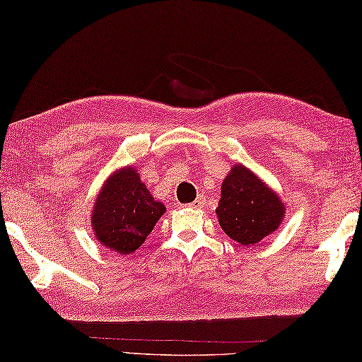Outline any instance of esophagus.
Instances as JSON below:
<instances>
[{"label":"esophagus","mask_w":362,"mask_h":362,"mask_svg":"<svg viewBox=\"0 0 362 362\" xmlns=\"http://www.w3.org/2000/svg\"><path fill=\"white\" fill-rule=\"evenodd\" d=\"M204 205H205V197H204V195H200V197H197V200L192 202V204L189 205V206H192V208H202Z\"/></svg>","instance_id":"obj_1"}]
</instances>
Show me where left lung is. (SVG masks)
Listing matches in <instances>:
<instances>
[{"label":"left lung","mask_w":362,"mask_h":362,"mask_svg":"<svg viewBox=\"0 0 362 362\" xmlns=\"http://www.w3.org/2000/svg\"><path fill=\"white\" fill-rule=\"evenodd\" d=\"M216 214L227 235L248 246L259 243L278 229L284 208L278 195L255 173L243 165H235L221 187Z\"/></svg>","instance_id":"left-lung-1"}]
</instances>
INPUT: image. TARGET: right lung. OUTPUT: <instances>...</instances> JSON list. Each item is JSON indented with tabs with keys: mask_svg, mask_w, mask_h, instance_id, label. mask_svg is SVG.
I'll list each match as a JSON object with an SVG mask.
<instances>
[{
	"mask_svg": "<svg viewBox=\"0 0 362 362\" xmlns=\"http://www.w3.org/2000/svg\"><path fill=\"white\" fill-rule=\"evenodd\" d=\"M163 213L136 170L127 167L106 181L95 200L93 232L105 248L125 256L143 245Z\"/></svg>",
	"mask_w": 362,
	"mask_h": 362,
	"instance_id": "1",
	"label": "right lung"
}]
</instances>
